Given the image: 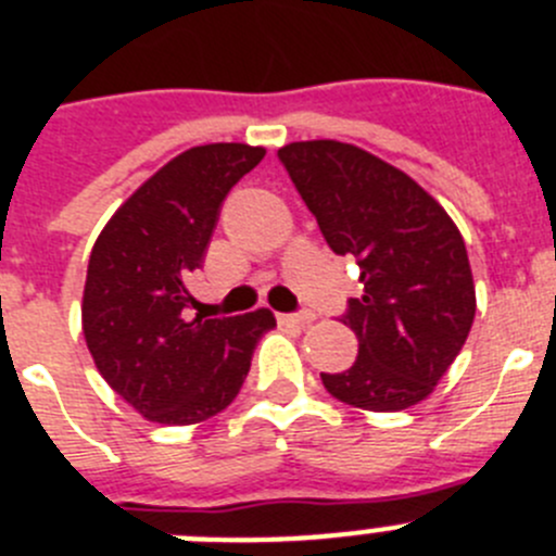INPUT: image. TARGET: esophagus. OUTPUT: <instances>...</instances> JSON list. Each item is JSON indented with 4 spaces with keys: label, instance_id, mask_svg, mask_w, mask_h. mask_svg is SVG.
<instances>
[{
    "label": "esophagus",
    "instance_id": "1",
    "mask_svg": "<svg viewBox=\"0 0 556 556\" xmlns=\"http://www.w3.org/2000/svg\"><path fill=\"white\" fill-rule=\"evenodd\" d=\"M313 320H315V315L307 313V309H304V313H295V315H279V324H285V326H307V324H313Z\"/></svg>",
    "mask_w": 556,
    "mask_h": 556
}]
</instances>
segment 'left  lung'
<instances>
[{
    "mask_svg": "<svg viewBox=\"0 0 556 556\" xmlns=\"http://www.w3.org/2000/svg\"><path fill=\"white\" fill-rule=\"evenodd\" d=\"M331 252L359 266L362 295L342 324L359 356L320 372L326 392L365 412H403L433 392L469 337L477 299L460 230L422 186L337 139L279 148Z\"/></svg>",
    "mask_w": 556,
    "mask_h": 556,
    "instance_id": "8db88e82",
    "label": "left lung"
}]
</instances>
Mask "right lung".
<instances>
[{
	"instance_id": "1",
	"label": "right lung",
	"mask_w": 556,
	"mask_h": 556,
	"mask_svg": "<svg viewBox=\"0 0 556 556\" xmlns=\"http://www.w3.org/2000/svg\"><path fill=\"white\" fill-rule=\"evenodd\" d=\"M266 148H189L150 175L98 236L87 266L81 331L103 381L159 425H197L225 412L277 326L271 309L189 318L186 279L202 266L227 191Z\"/></svg>"
}]
</instances>
